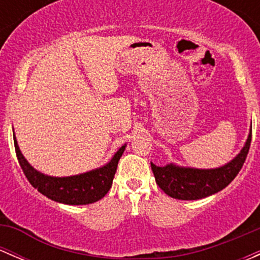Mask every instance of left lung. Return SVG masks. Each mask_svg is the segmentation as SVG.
Wrapping results in <instances>:
<instances>
[{"label": "left lung", "mask_w": 260, "mask_h": 260, "mask_svg": "<svg viewBox=\"0 0 260 260\" xmlns=\"http://www.w3.org/2000/svg\"><path fill=\"white\" fill-rule=\"evenodd\" d=\"M251 142V131L240 153L225 166L214 170H198L151 164L154 179L165 193L179 200H199L219 192L237 177L242 170Z\"/></svg>", "instance_id": "1"}]
</instances>
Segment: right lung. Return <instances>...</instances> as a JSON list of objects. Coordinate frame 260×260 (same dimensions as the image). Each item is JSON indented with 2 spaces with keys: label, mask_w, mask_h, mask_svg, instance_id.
Wrapping results in <instances>:
<instances>
[{
  "label": "right lung",
  "mask_w": 260,
  "mask_h": 260,
  "mask_svg": "<svg viewBox=\"0 0 260 260\" xmlns=\"http://www.w3.org/2000/svg\"><path fill=\"white\" fill-rule=\"evenodd\" d=\"M14 143L18 164L28 182L46 198L57 203L68 204V205H86V204L95 203L104 198L109 188L112 187L118 161L125 148V146L120 147L111 162L101 169L77 175V176L51 177L40 174L32 166H30L18 148L16 138H14Z\"/></svg>",
  "instance_id": "add662e5"
}]
</instances>
